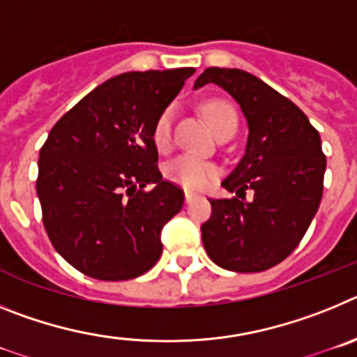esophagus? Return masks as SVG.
I'll return each mask as SVG.
<instances>
[{"label": "esophagus", "mask_w": 357, "mask_h": 357, "mask_svg": "<svg viewBox=\"0 0 357 357\" xmlns=\"http://www.w3.org/2000/svg\"><path fill=\"white\" fill-rule=\"evenodd\" d=\"M193 200H197V195L191 193V191H185V204H191Z\"/></svg>", "instance_id": "1"}]
</instances>
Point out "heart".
<instances>
[{
  "label": "heart",
  "mask_w": 357,
  "mask_h": 357,
  "mask_svg": "<svg viewBox=\"0 0 357 357\" xmlns=\"http://www.w3.org/2000/svg\"><path fill=\"white\" fill-rule=\"evenodd\" d=\"M206 118L209 121L213 132L218 127H222L223 123L234 121L236 116L227 103L222 102H209L204 107ZM172 125H173V109H166L162 114L159 116L153 128V141H155L157 148L164 150L172 143ZM164 173L169 181L176 182V184L184 185L188 189H202L206 188L214 176H216V168L207 160L200 159L191 153H182L176 155L166 164Z\"/></svg>",
  "instance_id": "1"
}]
</instances>
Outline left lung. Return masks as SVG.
<instances>
[{"label":"left lung","mask_w":357,"mask_h":357,"mask_svg":"<svg viewBox=\"0 0 357 357\" xmlns=\"http://www.w3.org/2000/svg\"><path fill=\"white\" fill-rule=\"evenodd\" d=\"M216 84L247 119L245 153L223 188L238 198L211 200L202 225L211 259L230 272H263L284 261L313 222L324 191L326 155L317 128L291 100L243 69L209 68L195 89ZM252 188L255 200H244Z\"/></svg>","instance_id":"8db88e82"}]
</instances>
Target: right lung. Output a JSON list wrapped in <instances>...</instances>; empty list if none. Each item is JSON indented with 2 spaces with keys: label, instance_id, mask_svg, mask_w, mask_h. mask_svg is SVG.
Segmentation results:
<instances>
[{
  "label": "right lung",
  "instance_id": "right-lung-1",
  "mask_svg": "<svg viewBox=\"0 0 357 357\" xmlns=\"http://www.w3.org/2000/svg\"><path fill=\"white\" fill-rule=\"evenodd\" d=\"M193 68L128 71L66 112L40 148L37 197L55 250L100 280L143 275L184 193L157 168L153 128ZM151 183L154 188L144 192Z\"/></svg>",
  "mask_w": 357,
  "mask_h": 357
}]
</instances>
